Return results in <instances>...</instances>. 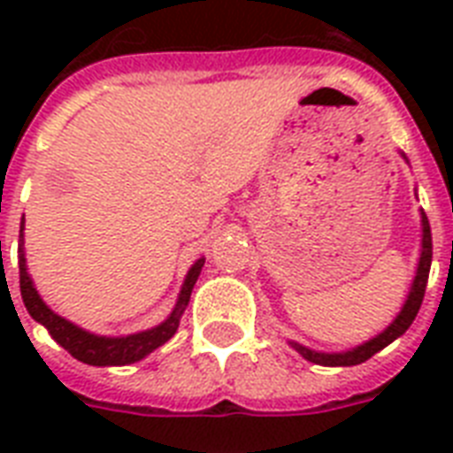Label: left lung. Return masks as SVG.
Masks as SVG:
<instances>
[{"instance_id":"1","label":"left lung","mask_w":453,"mask_h":453,"mask_svg":"<svg viewBox=\"0 0 453 453\" xmlns=\"http://www.w3.org/2000/svg\"><path fill=\"white\" fill-rule=\"evenodd\" d=\"M430 261H433V237H430V226L428 219L423 216V251H421V261H418V270H416V280L411 284V291H409V298L404 303V308L397 315L390 326H388L383 334H379L376 338H372L369 343L359 345L355 350L348 352H315L308 350V348H303V345L294 343L298 352H301L303 357L308 359V362H315V365L322 366H352V365H362L369 357H373L376 352L383 350L386 345H390L397 336H402L404 331L411 326V322L418 315V308H421L423 296H426V284H428V273H430Z\"/></svg>"}]
</instances>
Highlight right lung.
Wrapping results in <instances>:
<instances>
[{"mask_svg":"<svg viewBox=\"0 0 453 453\" xmlns=\"http://www.w3.org/2000/svg\"><path fill=\"white\" fill-rule=\"evenodd\" d=\"M202 265H204V258H199L195 265L190 268L188 277H185L183 289H180V296H178L176 308L169 315L166 322H162L159 326L150 331H141V334H134V336L124 338H105V336H94L88 331L74 326L67 319H63L60 315H56L49 305H46L42 298H39L37 289L32 287V280L27 275V268H25V256H23V230H20V256H18V268H20V296H23L25 308L32 315V319H37L39 324H44L51 338L58 345H63L74 359H80L84 365L94 366H124L131 365V362H138L143 359L145 355H150L152 350H157L159 345H164L169 341L178 329V322H180V315H183L185 305L190 301L192 287L197 282L199 273H202Z\"/></svg>","mask_w":453,"mask_h":453,"instance_id":"right-lung-1","label":"right lung"}]
</instances>
